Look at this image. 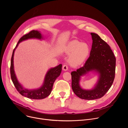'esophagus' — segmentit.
I'll return each mask as SVG.
<instances>
[{
	"instance_id": "esophagus-1",
	"label": "esophagus",
	"mask_w": 128,
	"mask_h": 128,
	"mask_svg": "<svg viewBox=\"0 0 128 128\" xmlns=\"http://www.w3.org/2000/svg\"><path fill=\"white\" fill-rule=\"evenodd\" d=\"M68 67L67 65L66 64H64L63 66V70H64V71H66L68 70Z\"/></svg>"
}]
</instances>
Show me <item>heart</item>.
Segmentation results:
<instances>
[{
	"mask_svg": "<svg viewBox=\"0 0 128 128\" xmlns=\"http://www.w3.org/2000/svg\"><path fill=\"white\" fill-rule=\"evenodd\" d=\"M67 54H70L68 62L72 66H77L82 63L88 56L90 48L86 44L78 40L70 42L66 46Z\"/></svg>",
	"mask_w": 128,
	"mask_h": 128,
	"instance_id": "heart-1",
	"label": "heart"
}]
</instances>
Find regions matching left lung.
Segmentation results:
<instances>
[{
	"label": "left lung",
	"mask_w": 128,
	"mask_h": 128,
	"mask_svg": "<svg viewBox=\"0 0 128 128\" xmlns=\"http://www.w3.org/2000/svg\"><path fill=\"white\" fill-rule=\"evenodd\" d=\"M90 34L93 44L90 57L83 67L71 73L73 91L79 98L86 100L102 97L112 86L116 73V58L110 46L98 34L94 33ZM92 70L100 73L98 82L93 90H83L79 85L80 76Z\"/></svg>",
	"instance_id": "1"
}]
</instances>
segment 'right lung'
<instances>
[{"instance_id": "obj_1", "label": "right lung", "mask_w": 128, "mask_h": 128, "mask_svg": "<svg viewBox=\"0 0 128 128\" xmlns=\"http://www.w3.org/2000/svg\"><path fill=\"white\" fill-rule=\"evenodd\" d=\"M32 38H36L41 39L42 36L40 31L37 30H32L28 33L24 35L20 38L16 46L14 49L10 62V76L12 82L16 88V90L22 96L27 98L32 99H42L46 98L50 94L52 88L53 84L56 80V78L60 76L61 71L62 65L60 64L57 67L50 69L46 74L44 85L39 89L34 90H28L24 89L18 82L15 76V74L14 70V64H13V57L15 48L17 47L18 44L21 42Z\"/></svg>"}]
</instances>
